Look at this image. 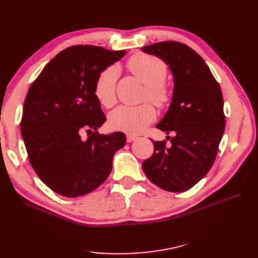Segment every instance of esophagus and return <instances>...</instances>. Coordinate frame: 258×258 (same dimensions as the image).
I'll list each match as a JSON object with an SVG mask.
<instances>
[{
    "label": "esophagus",
    "instance_id": "obj_1",
    "mask_svg": "<svg viewBox=\"0 0 258 258\" xmlns=\"http://www.w3.org/2000/svg\"><path fill=\"white\" fill-rule=\"evenodd\" d=\"M138 138L136 137V136H132V135H127V142L128 143H131V142H134L135 140H137Z\"/></svg>",
    "mask_w": 258,
    "mask_h": 258
}]
</instances>
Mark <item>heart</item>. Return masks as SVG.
<instances>
[{
	"label": "heart",
	"instance_id": "b5f03b06",
	"mask_svg": "<svg viewBox=\"0 0 258 258\" xmlns=\"http://www.w3.org/2000/svg\"><path fill=\"white\" fill-rule=\"evenodd\" d=\"M129 71L145 86V99L163 106L170 101V92L163 82L167 77V66L161 59L151 54L138 53L128 62ZM118 77V68L110 67L101 72L95 83V95L99 102L111 107L116 102L115 87ZM156 118V110L151 103L141 105H120L110 114L108 123L112 129L137 135L143 131Z\"/></svg>",
	"mask_w": 258,
	"mask_h": 258
}]
</instances>
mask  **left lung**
Returning <instances> with one entry per match:
<instances>
[{"mask_svg": "<svg viewBox=\"0 0 258 258\" xmlns=\"http://www.w3.org/2000/svg\"><path fill=\"white\" fill-rule=\"evenodd\" d=\"M141 50L165 61L174 81L169 110L156 126L174 137L169 147L166 141H154V154L142 168L160 188L185 191L209 172L216 158L226 123L222 90L205 60L185 44L160 42Z\"/></svg>", "mask_w": 258, "mask_h": 258, "instance_id": "8db88e82", "label": "left lung"}]
</instances>
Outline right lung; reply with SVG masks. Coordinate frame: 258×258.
Listing matches in <instances>:
<instances>
[{"instance_id":"add662e5","label":"right lung","mask_w":258,"mask_h":258,"mask_svg":"<svg viewBox=\"0 0 258 258\" xmlns=\"http://www.w3.org/2000/svg\"><path fill=\"white\" fill-rule=\"evenodd\" d=\"M126 51L76 45L59 52L31 85L21 136L29 160L44 184L76 198L110 175L114 154L126 144L122 132L99 135L106 117L95 95L98 75ZM83 131L90 137L80 138Z\"/></svg>"}]
</instances>
